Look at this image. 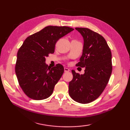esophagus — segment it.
I'll use <instances>...</instances> for the list:
<instances>
[{"instance_id":"1","label":"esophagus","mask_w":130,"mask_h":130,"mask_svg":"<svg viewBox=\"0 0 130 130\" xmlns=\"http://www.w3.org/2000/svg\"><path fill=\"white\" fill-rule=\"evenodd\" d=\"M64 71H65V72H68L70 71V69L68 68H64Z\"/></svg>"}]
</instances>
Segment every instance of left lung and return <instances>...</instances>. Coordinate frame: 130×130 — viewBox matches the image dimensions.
<instances>
[{"label":"left lung","instance_id":"8db88e82","mask_svg":"<svg viewBox=\"0 0 130 130\" xmlns=\"http://www.w3.org/2000/svg\"><path fill=\"white\" fill-rule=\"evenodd\" d=\"M84 38L83 54L77 67L85 68L80 74L72 70L69 94L81 104L93 102L104 91L111 77L112 65L110 48L104 37L88 28L76 27Z\"/></svg>","mask_w":130,"mask_h":130}]
</instances>
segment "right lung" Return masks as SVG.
Here are the masks:
<instances>
[{"instance_id":"1","label":"right lung","mask_w":130,"mask_h":130,"mask_svg":"<svg viewBox=\"0 0 130 130\" xmlns=\"http://www.w3.org/2000/svg\"><path fill=\"white\" fill-rule=\"evenodd\" d=\"M74 29L67 26H49L28 37L19 48L15 64L19 84L28 98L40 100L51 95L64 68L58 63L50 69L46 57L54 52L59 39Z\"/></svg>"}]
</instances>
